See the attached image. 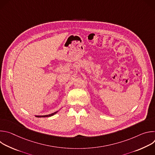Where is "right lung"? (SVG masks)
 Returning a JSON list of instances; mask_svg holds the SVG:
<instances>
[{
	"instance_id": "add662e5",
	"label": "right lung",
	"mask_w": 155,
	"mask_h": 155,
	"mask_svg": "<svg viewBox=\"0 0 155 155\" xmlns=\"http://www.w3.org/2000/svg\"><path fill=\"white\" fill-rule=\"evenodd\" d=\"M58 111H57V112H54V113H52V114H49V115H38V116H35L36 117H51V116H53V115H55L56 113H58Z\"/></svg>"
}]
</instances>
